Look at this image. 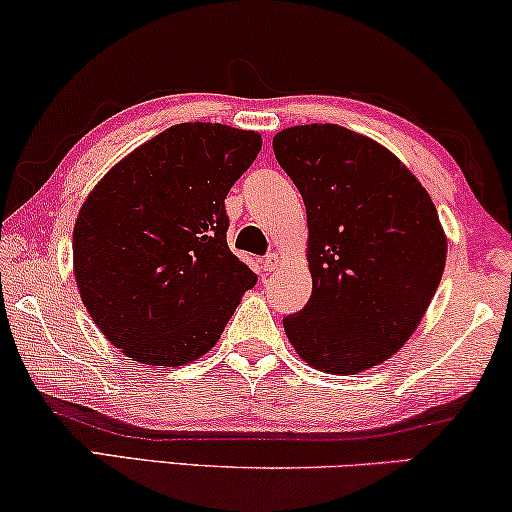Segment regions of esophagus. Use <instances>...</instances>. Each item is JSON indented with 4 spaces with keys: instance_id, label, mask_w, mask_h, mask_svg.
<instances>
[{
    "instance_id": "34e87169",
    "label": "esophagus",
    "mask_w": 512,
    "mask_h": 512,
    "mask_svg": "<svg viewBox=\"0 0 512 512\" xmlns=\"http://www.w3.org/2000/svg\"><path fill=\"white\" fill-rule=\"evenodd\" d=\"M262 264H264V271H276L280 266V257L276 253H269L262 259Z\"/></svg>"
}]
</instances>
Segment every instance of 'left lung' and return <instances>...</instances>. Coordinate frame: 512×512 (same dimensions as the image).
<instances>
[{
	"instance_id": "left-lung-1",
	"label": "left lung",
	"mask_w": 512,
	"mask_h": 512,
	"mask_svg": "<svg viewBox=\"0 0 512 512\" xmlns=\"http://www.w3.org/2000/svg\"><path fill=\"white\" fill-rule=\"evenodd\" d=\"M304 197L313 294L283 320L313 369L352 376L390 359L427 313L448 241L436 206L397 155L338 125L273 136Z\"/></svg>"
}]
</instances>
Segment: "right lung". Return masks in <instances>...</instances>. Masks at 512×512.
<instances>
[{"label": "right lung", "mask_w": 512, "mask_h": 512, "mask_svg": "<svg viewBox=\"0 0 512 512\" xmlns=\"http://www.w3.org/2000/svg\"><path fill=\"white\" fill-rule=\"evenodd\" d=\"M262 136L183 122L120 160L74 227V276L90 318L134 362L206 355L257 276L227 246L225 197Z\"/></svg>", "instance_id": "obj_1"}]
</instances>
